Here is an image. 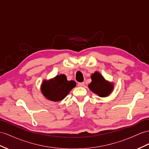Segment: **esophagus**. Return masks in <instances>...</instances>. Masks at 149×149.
Returning a JSON list of instances; mask_svg holds the SVG:
<instances>
[{
	"label": "esophagus",
	"mask_w": 149,
	"mask_h": 149,
	"mask_svg": "<svg viewBox=\"0 0 149 149\" xmlns=\"http://www.w3.org/2000/svg\"><path fill=\"white\" fill-rule=\"evenodd\" d=\"M77 86L79 87H83L84 86V82H79Z\"/></svg>",
	"instance_id": "obj_1"
}]
</instances>
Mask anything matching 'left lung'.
I'll return each instance as SVG.
<instances>
[{
	"instance_id": "8db88e82",
	"label": "left lung",
	"mask_w": 149,
	"mask_h": 149,
	"mask_svg": "<svg viewBox=\"0 0 149 149\" xmlns=\"http://www.w3.org/2000/svg\"><path fill=\"white\" fill-rule=\"evenodd\" d=\"M91 82L88 87L89 89L100 97H107L113 91L114 84L112 82L106 81L100 73L96 72L91 75Z\"/></svg>"
}]
</instances>
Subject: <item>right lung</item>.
Returning a JSON list of instances; mask_svg holds the SVG:
<instances>
[{"label": "right lung", "instance_id": "right-lung-1", "mask_svg": "<svg viewBox=\"0 0 149 149\" xmlns=\"http://www.w3.org/2000/svg\"><path fill=\"white\" fill-rule=\"evenodd\" d=\"M75 86V81H68L66 75L61 74L48 81H43L41 91L43 96L48 100L60 101L63 100Z\"/></svg>", "mask_w": 149, "mask_h": 149}]
</instances>
